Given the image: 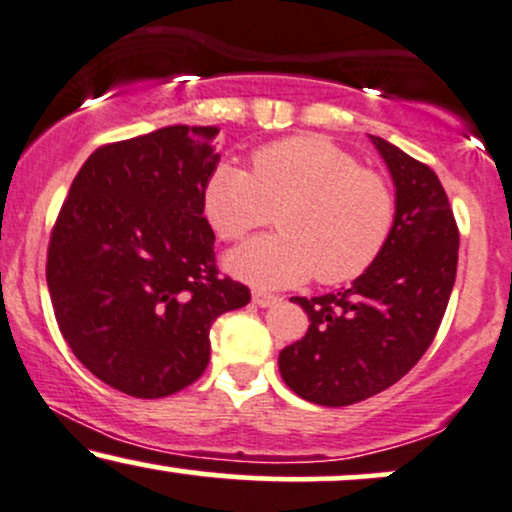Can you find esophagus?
<instances>
[{
    "label": "esophagus",
    "instance_id": "obj_1",
    "mask_svg": "<svg viewBox=\"0 0 512 512\" xmlns=\"http://www.w3.org/2000/svg\"><path fill=\"white\" fill-rule=\"evenodd\" d=\"M254 304L256 306H261V309H268V306H275V304H280L282 299L280 297H275V294H270V292H261V290H256L254 292Z\"/></svg>",
    "mask_w": 512,
    "mask_h": 512
}]
</instances>
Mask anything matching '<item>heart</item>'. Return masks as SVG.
I'll return each instance as SVG.
<instances>
[{
    "label": "heart",
    "mask_w": 512,
    "mask_h": 512,
    "mask_svg": "<svg viewBox=\"0 0 512 512\" xmlns=\"http://www.w3.org/2000/svg\"><path fill=\"white\" fill-rule=\"evenodd\" d=\"M203 215L225 242L278 220L225 256L234 278L263 290L309 280L340 285L366 273L395 227V194L381 174L323 136H292L251 155V174L215 165L203 184Z\"/></svg>",
    "instance_id": "1"
}]
</instances>
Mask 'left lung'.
I'll list each match as a JSON object with an SVG mask.
<instances>
[{
    "mask_svg": "<svg viewBox=\"0 0 512 512\" xmlns=\"http://www.w3.org/2000/svg\"><path fill=\"white\" fill-rule=\"evenodd\" d=\"M395 184L386 249L342 292L294 297L309 316L280 352L282 381L299 398L345 407L398 383L436 338L455 285L460 234L436 172L369 136Z\"/></svg>",
    "mask_w": 512,
    "mask_h": 512,
    "instance_id": "1",
    "label": "left lung"
}]
</instances>
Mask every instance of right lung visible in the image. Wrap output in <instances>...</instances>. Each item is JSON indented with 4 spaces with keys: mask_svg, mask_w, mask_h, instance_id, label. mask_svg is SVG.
<instances>
[{
    "mask_svg": "<svg viewBox=\"0 0 512 512\" xmlns=\"http://www.w3.org/2000/svg\"><path fill=\"white\" fill-rule=\"evenodd\" d=\"M215 126H162L95 150L78 170L47 251L59 330L93 376L131 398H165L210 359V326L242 309L218 278L203 184Z\"/></svg>",
    "mask_w": 512,
    "mask_h": 512,
    "instance_id": "1",
    "label": "right lung"
}]
</instances>
